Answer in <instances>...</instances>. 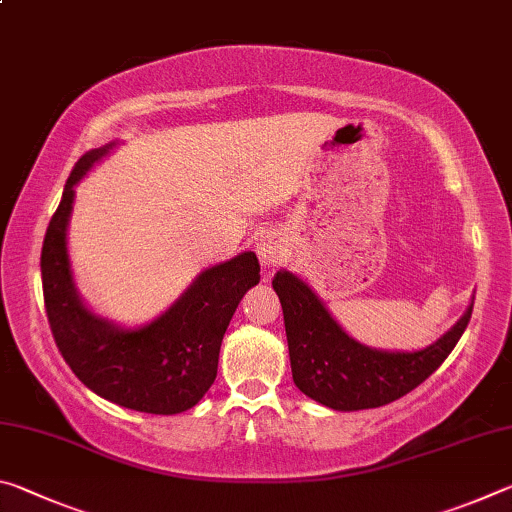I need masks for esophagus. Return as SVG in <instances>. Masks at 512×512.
I'll return each mask as SVG.
<instances>
[{
	"mask_svg": "<svg viewBox=\"0 0 512 512\" xmlns=\"http://www.w3.org/2000/svg\"><path fill=\"white\" fill-rule=\"evenodd\" d=\"M257 255H259V262H262V266L268 271V275H271L273 268L280 266L284 259H287V248H284L282 239L277 235H266L259 239Z\"/></svg>",
	"mask_w": 512,
	"mask_h": 512,
	"instance_id": "esophagus-1",
	"label": "esophagus"
}]
</instances>
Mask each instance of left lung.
Segmentation results:
<instances>
[{
	"instance_id": "8db88e82",
	"label": "left lung",
	"mask_w": 512,
	"mask_h": 512,
	"mask_svg": "<svg viewBox=\"0 0 512 512\" xmlns=\"http://www.w3.org/2000/svg\"><path fill=\"white\" fill-rule=\"evenodd\" d=\"M273 289L282 302L293 381L311 400L334 411L377 409L411 393L449 357L474 307L472 298L458 323L427 348L377 350L352 339L296 273L280 268Z\"/></svg>"
}]
</instances>
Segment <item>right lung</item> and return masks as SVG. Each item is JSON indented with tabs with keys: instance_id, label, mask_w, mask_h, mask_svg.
Wrapping results in <instances>:
<instances>
[{
	"instance_id": "add662e5",
	"label": "right lung",
	"mask_w": 512,
	"mask_h": 512,
	"mask_svg": "<svg viewBox=\"0 0 512 512\" xmlns=\"http://www.w3.org/2000/svg\"><path fill=\"white\" fill-rule=\"evenodd\" d=\"M117 144L81 155L51 216L40 257L47 318L67 366L92 393L124 409L176 415L201 402L214 384L223 334L244 293L259 284V262L246 250L205 268L167 311L144 325L126 327L92 311L76 289L67 228L74 187Z\"/></svg>"
}]
</instances>
